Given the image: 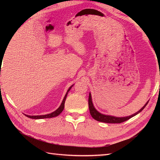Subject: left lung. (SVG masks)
Wrapping results in <instances>:
<instances>
[{
    "label": "left lung",
    "instance_id": "left-lung-1",
    "mask_svg": "<svg viewBox=\"0 0 160 160\" xmlns=\"http://www.w3.org/2000/svg\"><path fill=\"white\" fill-rule=\"evenodd\" d=\"M88 103H89V111H90V114L92 116L94 119L98 121V122H104V123H120L125 122L128 119H129L130 118H132L133 116H135V115L138 114L139 112L145 108V107L147 105V104L148 103V101L146 103L143 107L140 109L138 112H136L135 113L130 115V116H128V117H124V118H117V117H113V116H110V115H103L100 113H99L98 111H97L94 106L93 105V103H92V100H91V93H89V99H88Z\"/></svg>",
    "mask_w": 160,
    "mask_h": 160
}]
</instances>
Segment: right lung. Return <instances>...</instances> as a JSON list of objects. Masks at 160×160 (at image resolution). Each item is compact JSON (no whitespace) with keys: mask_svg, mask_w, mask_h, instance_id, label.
Wrapping results in <instances>:
<instances>
[{"mask_svg":"<svg viewBox=\"0 0 160 160\" xmlns=\"http://www.w3.org/2000/svg\"><path fill=\"white\" fill-rule=\"evenodd\" d=\"M72 86H71L70 88H69V89H68V91H67V93H66V95L65 96V98H64L63 100H62V103L60 105V107L58 108L56 111H55L54 112H52V113H49V114H47V115H35V116H34V115L33 116H32V115H25L27 116V117L29 118H31V119H45V118H51L57 117V116L59 115L62 112V110L64 109L65 102V99L67 98V94H68V92L71 89Z\"/></svg>","mask_w":160,"mask_h":160,"instance_id":"add662e5","label":"right lung"}]
</instances>
